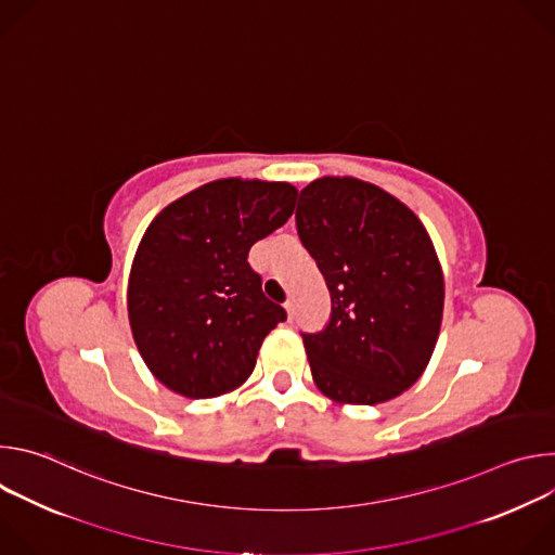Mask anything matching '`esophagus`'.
<instances>
[{
    "label": "esophagus",
    "mask_w": 555,
    "mask_h": 555,
    "mask_svg": "<svg viewBox=\"0 0 555 555\" xmlns=\"http://www.w3.org/2000/svg\"><path fill=\"white\" fill-rule=\"evenodd\" d=\"M285 311H287V319L292 321V319H294V300H287V302H285Z\"/></svg>",
    "instance_id": "1"
}]
</instances>
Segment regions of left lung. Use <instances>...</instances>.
Instances as JSON below:
<instances>
[{"mask_svg": "<svg viewBox=\"0 0 555 555\" xmlns=\"http://www.w3.org/2000/svg\"><path fill=\"white\" fill-rule=\"evenodd\" d=\"M296 228L332 294V319L302 334L311 377L338 404H382L426 371L443 315V272L420 217L356 178L300 191Z\"/></svg>", "mask_w": 555, "mask_h": 555, "instance_id": "1", "label": "left lung"}]
</instances>
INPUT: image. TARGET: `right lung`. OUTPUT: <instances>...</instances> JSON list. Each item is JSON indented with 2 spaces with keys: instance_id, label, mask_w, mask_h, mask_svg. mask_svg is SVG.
<instances>
[{
  "instance_id": "add662e5",
  "label": "right lung",
  "mask_w": 555,
  "mask_h": 555,
  "mask_svg": "<svg viewBox=\"0 0 555 555\" xmlns=\"http://www.w3.org/2000/svg\"><path fill=\"white\" fill-rule=\"evenodd\" d=\"M287 182L225 178L171 202L135 250L127 313L153 373L191 400L242 386L266 336L287 319L261 292L250 248L294 212Z\"/></svg>"
}]
</instances>
